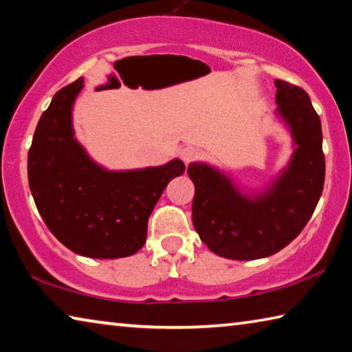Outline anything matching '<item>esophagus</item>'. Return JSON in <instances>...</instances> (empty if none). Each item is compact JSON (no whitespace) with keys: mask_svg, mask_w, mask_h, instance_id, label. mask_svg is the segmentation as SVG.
<instances>
[{"mask_svg":"<svg viewBox=\"0 0 352 352\" xmlns=\"http://www.w3.org/2000/svg\"><path fill=\"white\" fill-rule=\"evenodd\" d=\"M180 157H182V160H183L184 163L189 164V163H192V162H195V160H199V158H200V151H199L197 147L188 146V147L182 148Z\"/></svg>","mask_w":352,"mask_h":352,"instance_id":"34e87169","label":"esophagus"}]
</instances>
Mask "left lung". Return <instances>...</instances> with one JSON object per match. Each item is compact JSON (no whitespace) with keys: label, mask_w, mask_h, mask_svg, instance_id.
Listing matches in <instances>:
<instances>
[{"label":"left lung","mask_w":352,"mask_h":352,"mask_svg":"<svg viewBox=\"0 0 352 352\" xmlns=\"http://www.w3.org/2000/svg\"><path fill=\"white\" fill-rule=\"evenodd\" d=\"M278 116L289 127L295 151L281 174L256 195L242 194L230 177L192 163V222L201 242L217 256L237 261L267 258L287 247L312 217L324 184L323 133L302 88L275 80Z\"/></svg>","instance_id":"1"}]
</instances>
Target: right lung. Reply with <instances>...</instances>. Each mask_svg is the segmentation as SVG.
<instances>
[{"mask_svg": "<svg viewBox=\"0 0 352 352\" xmlns=\"http://www.w3.org/2000/svg\"><path fill=\"white\" fill-rule=\"evenodd\" d=\"M82 88V77L63 87L41 115L28 153L29 188L46 226L71 252L126 258L144 245L147 220L184 163L175 158L157 168H100L74 138L71 116Z\"/></svg>", "mask_w": 352, "mask_h": 352, "instance_id": "right-lung-1", "label": "right lung"}]
</instances>
